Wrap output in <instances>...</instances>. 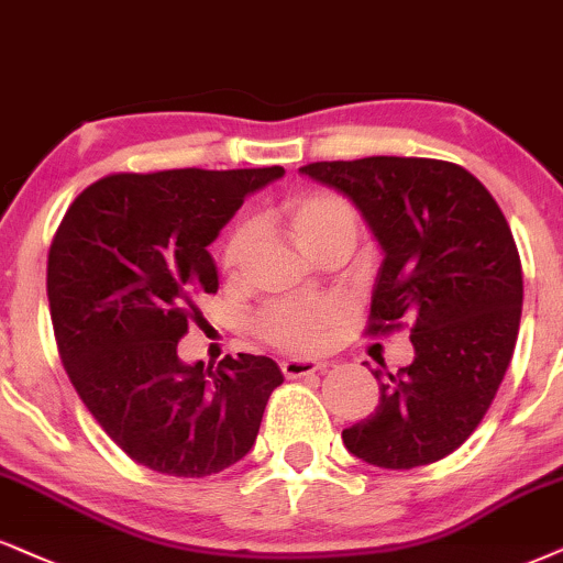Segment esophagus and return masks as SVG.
Instances as JSON below:
<instances>
[{"mask_svg":"<svg viewBox=\"0 0 563 563\" xmlns=\"http://www.w3.org/2000/svg\"><path fill=\"white\" fill-rule=\"evenodd\" d=\"M282 371L287 378H302V376H313V373L325 371V363H321V360H308V357H289L282 363Z\"/></svg>","mask_w":563,"mask_h":563,"instance_id":"34e87169","label":"esophagus"}]
</instances>
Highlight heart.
<instances>
[{
  "mask_svg": "<svg viewBox=\"0 0 563 563\" xmlns=\"http://www.w3.org/2000/svg\"><path fill=\"white\" fill-rule=\"evenodd\" d=\"M287 219L292 224L295 238L308 247L318 234L334 227H357L352 206L334 192L316 190L302 192L287 203ZM253 238V227L242 224L232 232L224 245V266L238 268L242 255ZM336 308L331 302H282L263 316L261 329L268 342L287 346V350H313L323 342L325 331L334 323Z\"/></svg>",
  "mask_w": 563,
  "mask_h": 563,
  "instance_id": "b5f03b06",
  "label": "heart"
}]
</instances>
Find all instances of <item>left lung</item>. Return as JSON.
Instances as JSON below:
<instances>
[{"label":"left lung","mask_w":563,"mask_h":563,"mask_svg":"<svg viewBox=\"0 0 563 563\" xmlns=\"http://www.w3.org/2000/svg\"><path fill=\"white\" fill-rule=\"evenodd\" d=\"M300 175L350 198L378 242L367 331L415 321V360L373 373L378 407L342 430L344 446L384 470L439 462L488 412L515 355L522 263L501 208L481 179L435 158L316 162Z\"/></svg>","instance_id":"8db88e82"}]
</instances>
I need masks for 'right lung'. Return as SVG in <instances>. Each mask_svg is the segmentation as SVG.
<instances>
[{
	"mask_svg": "<svg viewBox=\"0 0 563 563\" xmlns=\"http://www.w3.org/2000/svg\"><path fill=\"white\" fill-rule=\"evenodd\" d=\"M284 175L169 169L112 175L75 198L48 250L46 292L69 380L143 467L206 477L253 449L284 376L263 355L213 365L177 355L198 295L217 292L208 245L250 192Z\"/></svg>",
	"mask_w": 563,
	"mask_h": 563,
	"instance_id": "1",
	"label": "right lung"
}]
</instances>
